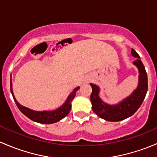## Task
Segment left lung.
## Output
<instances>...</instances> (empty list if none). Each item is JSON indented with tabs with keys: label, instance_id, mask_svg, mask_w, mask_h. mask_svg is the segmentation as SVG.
<instances>
[{
	"label": "left lung",
	"instance_id": "obj_1",
	"mask_svg": "<svg viewBox=\"0 0 157 157\" xmlns=\"http://www.w3.org/2000/svg\"><path fill=\"white\" fill-rule=\"evenodd\" d=\"M132 54L135 57H137V59L134 61L133 63L138 68L139 84L138 88L122 102L114 106L106 104L103 102L98 96L99 88L94 84H90L92 88V93L90 94L92 109L98 116L106 121L117 122L132 116L139 109L146 96L148 83L145 67L140 59V56L133 48L132 49Z\"/></svg>",
	"mask_w": 157,
	"mask_h": 157
}]
</instances>
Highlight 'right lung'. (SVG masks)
Here are the masks:
<instances>
[{"mask_svg": "<svg viewBox=\"0 0 157 157\" xmlns=\"http://www.w3.org/2000/svg\"><path fill=\"white\" fill-rule=\"evenodd\" d=\"M78 89L79 87L75 88V89L72 90V92L69 94V96L68 97L67 101L64 103V104L62 106H60L59 108L56 109V110L38 112V111H34L29 109V108L25 107V106H22V105H20L18 102H17V100L15 99V98H14L13 96V93L12 89V82H11L10 80L11 94H12L14 101H15L16 104H17V107L19 108V110L25 115V116H26L27 117L29 118L30 119H32V120L43 124L54 123V122H58V121L61 120V119H63L64 117H66V116L69 114V111H70L71 102H72V101L73 100V98H75V93H76V91Z\"/></svg>", "mask_w": 157, "mask_h": 157, "instance_id": "obj_1", "label": "right lung"}]
</instances>
